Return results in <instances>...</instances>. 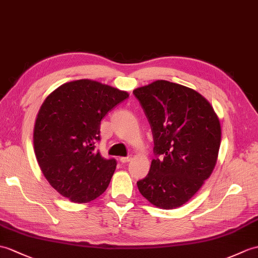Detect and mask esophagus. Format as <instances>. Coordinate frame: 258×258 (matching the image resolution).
<instances>
[{"mask_svg":"<svg viewBox=\"0 0 258 258\" xmlns=\"http://www.w3.org/2000/svg\"><path fill=\"white\" fill-rule=\"evenodd\" d=\"M132 160V157L131 156H126V157H121L119 158V161H121L122 164H125V163H128V161Z\"/></svg>","mask_w":258,"mask_h":258,"instance_id":"34e87169","label":"esophagus"}]
</instances>
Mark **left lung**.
Returning <instances> with one entry per match:
<instances>
[{
  "label": "left lung",
  "instance_id": "1",
  "mask_svg": "<svg viewBox=\"0 0 258 258\" xmlns=\"http://www.w3.org/2000/svg\"><path fill=\"white\" fill-rule=\"evenodd\" d=\"M133 94L151 125L155 155L137 187L154 206L176 209L214 169L221 144L219 118L201 94L173 82L157 80Z\"/></svg>",
  "mask_w": 258,
  "mask_h": 258
}]
</instances>
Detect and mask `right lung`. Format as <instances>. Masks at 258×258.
I'll use <instances>...</instances> for the list:
<instances>
[{
    "instance_id": "obj_1",
    "label": "right lung",
    "mask_w": 258,
    "mask_h": 258,
    "mask_svg": "<svg viewBox=\"0 0 258 258\" xmlns=\"http://www.w3.org/2000/svg\"><path fill=\"white\" fill-rule=\"evenodd\" d=\"M128 98L124 91L82 79L64 83L41 104L34 128L36 158L53 189L86 203L106 190L116 168L95 149L101 121Z\"/></svg>"
}]
</instances>
